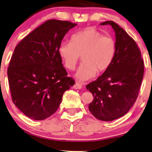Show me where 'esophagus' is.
Instances as JSON below:
<instances>
[{
    "label": "esophagus",
    "instance_id": "1",
    "mask_svg": "<svg viewBox=\"0 0 152 152\" xmlns=\"http://www.w3.org/2000/svg\"><path fill=\"white\" fill-rule=\"evenodd\" d=\"M82 88V84H80V83H75L73 86L74 89H81Z\"/></svg>",
    "mask_w": 152,
    "mask_h": 152
}]
</instances>
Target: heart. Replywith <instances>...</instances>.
Returning a JSON list of instances; mask_svg holds the SVG:
<instances>
[{"instance_id": "b5f03b06", "label": "heart", "mask_w": 152, "mask_h": 152, "mask_svg": "<svg viewBox=\"0 0 152 152\" xmlns=\"http://www.w3.org/2000/svg\"><path fill=\"white\" fill-rule=\"evenodd\" d=\"M70 41L60 43L58 54L64 67L70 70L74 69L82 56L83 64L75 74L79 81L89 80L96 72L107 71L117 53L115 41L91 27L72 35Z\"/></svg>"}]
</instances>
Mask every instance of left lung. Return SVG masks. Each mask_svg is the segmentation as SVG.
Returning <instances> with one entry per match:
<instances>
[{
	"instance_id": "8db88e82",
	"label": "left lung",
	"mask_w": 152,
	"mask_h": 152,
	"mask_svg": "<svg viewBox=\"0 0 152 152\" xmlns=\"http://www.w3.org/2000/svg\"><path fill=\"white\" fill-rule=\"evenodd\" d=\"M109 25L115 32L117 53L107 71L86 86L93 100L88 109L97 119L112 121L125 115L138 97L144 74V63L135 41L115 22Z\"/></svg>"
}]
</instances>
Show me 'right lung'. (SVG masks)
<instances>
[{
    "label": "right lung",
    "mask_w": 152,
    "mask_h": 152,
    "mask_svg": "<svg viewBox=\"0 0 152 152\" xmlns=\"http://www.w3.org/2000/svg\"><path fill=\"white\" fill-rule=\"evenodd\" d=\"M77 26L48 20L16 45L7 70L12 101L27 117L46 119L55 113L66 91L75 84L58 54L61 41Z\"/></svg>",
    "instance_id": "add662e5"
}]
</instances>
